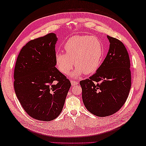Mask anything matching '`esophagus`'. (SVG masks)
Listing matches in <instances>:
<instances>
[{"label": "esophagus", "instance_id": "1", "mask_svg": "<svg viewBox=\"0 0 146 146\" xmlns=\"http://www.w3.org/2000/svg\"><path fill=\"white\" fill-rule=\"evenodd\" d=\"M71 85H72V86H75V85H78V82H76V81H74V80H71Z\"/></svg>", "mask_w": 146, "mask_h": 146}]
</instances>
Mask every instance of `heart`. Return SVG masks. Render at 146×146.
I'll return each instance as SVG.
<instances>
[{
	"instance_id": "heart-1",
	"label": "heart",
	"mask_w": 146,
	"mask_h": 146,
	"mask_svg": "<svg viewBox=\"0 0 146 146\" xmlns=\"http://www.w3.org/2000/svg\"><path fill=\"white\" fill-rule=\"evenodd\" d=\"M66 53L58 52L55 55L58 69L64 74L72 69L75 61L76 66L71 76L78 78L95 72L100 67L104 56L102 42L91 36H74L64 44Z\"/></svg>"
}]
</instances>
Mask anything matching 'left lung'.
I'll return each instance as SVG.
<instances>
[{
  "label": "left lung",
  "mask_w": 146,
  "mask_h": 146,
  "mask_svg": "<svg viewBox=\"0 0 146 146\" xmlns=\"http://www.w3.org/2000/svg\"><path fill=\"white\" fill-rule=\"evenodd\" d=\"M110 47L96 73L82 80V100L90 112L98 117L115 113L128 97L131 86V63L124 44L107 36Z\"/></svg>",
  "instance_id": "8db88e82"
}]
</instances>
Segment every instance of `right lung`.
Returning <instances> with one entry per match:
<instances>
[{"label": "right lung", "instance_id": "add662e5", "mask_svg": "<svg viewBox=\"0 0 146 146\" xmlns=\"http://www.w3.org/2000/svg\"><path fill=\"white\" fill-rule=\"evenodd\" d=\"M56 34L49 33L29 41L15 63L14 86L26 112L41 121L55 119L61 112L70 80L55 67Z\"/></svg>", "mask_w": 146, "mask_h": 146}]
</instances>
